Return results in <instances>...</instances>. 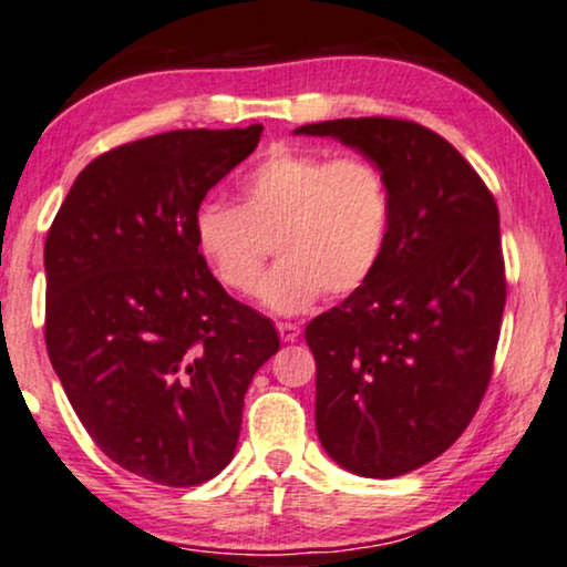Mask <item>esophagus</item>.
<instances>
[{
  "mask_svg": "<svg viewBox=\"0 0 567 567\" xmlns=\"http://www.w3.org/2000/svg\"><path fill=\"white\" fill-rule=\"evenodd\" d=\"M278 336H281L284 343H293L301 333V328L297 326V322H278Z\"/></svg>",
  "mask_w": 567,
  "mask_h": 567,
  "instance_id": "obj_1",
  "label": "esophagus"
}]
</instances>
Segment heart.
I'll use <instances>...</instances> for the list:
<instances>
[{"mask_svg": "<svg viewBox=\"0 0 567 567\" xmlns=\"http://www.w3.org/2000/svg\"><path fill=\"white\" fill-rule=\"evenodd\" d=\"M391 224V185L374 161L274 148L239 179V205L197 208L193 237L213 278L234 293L257 289L276 241L281 262L262 281L260 301L297 315L326 291L362 289L380 268Z\"/></svg>", "mask_w": 567, "mask_h": 567, "instance_id": "b5f03b06", "label": "heart"}]
</instances>
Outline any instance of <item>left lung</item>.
I'll list each match as a JSON object with an SVG mask.
<instances>
[{"label": "left lung", "mask_w": 567, "mask_h": 567, "mask_svg": "<svg viewBox=\"0 0 567 567\" xmlns=\"http://www.w3.org/2000/svg\"><path fill=\"white\" fill-rule=\"evenodd\" d=\"M388 176L393 224L380 268L305 330L318 364L315 427L338 466L393 480L445 453L489 385L505 310L495 197L447 140L364 116L305 124Z\"/></svg>", "instance_id": "obj_1"}]
</instances>
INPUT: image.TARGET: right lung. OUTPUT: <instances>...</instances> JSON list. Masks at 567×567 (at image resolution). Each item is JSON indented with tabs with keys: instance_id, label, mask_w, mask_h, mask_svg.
<instances>
[{
	"instance_id": "right-lung-1",
	"label": "right lung",
	"mask_w": 567,
	"mask_h": 567,
	"mask_svg": "<svg viewBox=\"0 0 567 567\" xmlns=\"http://www.w3.org/2000/svg\"><path fill=\"white\" fill-rule=\"evenodd\" d=\"M260 135L262 124L176 130L104 153L43 247L47 351L72 409L109 458L166 487L229 466L249 382L281 347L193 237L208 189Z\"/></svg>"
}]
</instances>
